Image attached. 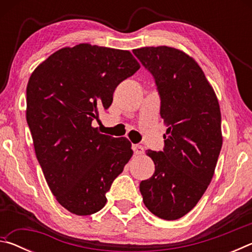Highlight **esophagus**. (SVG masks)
Instances as JSON below:
<instances>
[{
    "label": "esophagus",
    "instance_id": "34e87169",
    "mask_svg": "<svg viewBox=\"0 0 252 252\" xmlns=\"http://www.w3.org/2000/svg\"><path fill=\"white\" fill-rule=\"evenodd\" d=\"M132 149H133V152L135 156H140V155H143L144 153V149L142 146H139V144H134L133 147H132Z\"/></svg>",
    "mask_w": 252,
    "mask_h": 252
}]
</instances>
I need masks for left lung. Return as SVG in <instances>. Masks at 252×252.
I'll return each instance as SVG.
<instances>
[{
    "label": "left lung",
    "mask_w": 252,
    "mask_h": 252,
    "mask_svg": "<svg viewBox=\"0 0 252 252\" xmlns=\"http://www.w3.org/2000/svg\"><path fill=\"white\" fill-rule=\"evenodd\" d=\"M133 53L155 78L167 132L163 151L147 150L153 176L140 183L149 211L177 220L192 210L210 185L222 147L218 99L193 58L170 46Z\"/></svg>",
    "instance_id": "left-lung-1"
}]
</instances>
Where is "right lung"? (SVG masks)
I'll list each match as a JSON object with an SVG mask.
<instances>
[{
  "mask_svg": "<svg viewBox=\"0 0 252 252\" xmlns=\"http://www.w3.org/2000/svg\"><path fill=\"white\" fill-rule=\"evenodd\" d=\"M139 69L130 51L81 43L51 54L30 76L27 121L37 161L55 199L76 216L105 206L133 155L126 138L102 134L92 122Z\"/></svg>",
  "mask_w": 252,
  "mask_h": 252,
  "instance_id": "1",
  "label": "right lung"
}]
</instances>
